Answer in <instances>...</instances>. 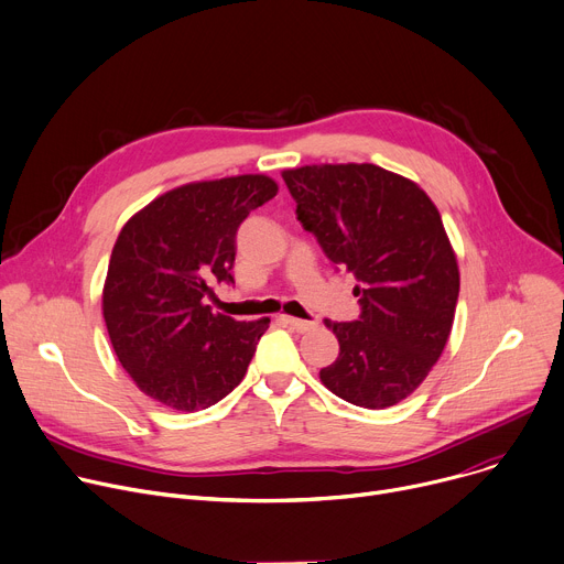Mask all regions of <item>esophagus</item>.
I'll return each instance as SVG.
<instances>
[{"label":"esophagus","mask_w":564,"mask_h":564,"mask_svg":"<svg viewBox=\"0 0 564 564\" xmlns=\"http://www.w3.org/2000/svg\"><path fill=\"white\" fill-rule=\"evenodd\" d=\"M281 322L294 330H311L315 328V322H306V319H299V317H292V315H281Z\"/></svg>","instance_id":"obj_1"}]
</instances>
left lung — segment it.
I'll list each match as a JSON object with an SVG mask.
<instances>
[{
  "instance_id": "8db88e82",
  "label": "left lung",
  "mask_w": 564,
  "mask_h": 564,
  "mask_svg": "<svg viewBox=\"0 0 564 564\" xmlns=\"http://www.w3.org/2000/svg\"><path fill=\"white\" fill-rule=\"evenodd\" d=\"M296 219L358 281L356 322H328L340 356L319 371L340 399L381 410L429 377L454 326L460 272L422 187L371 163L283 170Z\"/></svg>"
}]
</instances>
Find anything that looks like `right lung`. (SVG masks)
Instances as JSON below:
<instances>
[{
  "label": "right lung",
  "instance_id": "add662e5",
  "mask_svg": "<svg viewBox=\"0 0 564 564\" xmlns=\"http://www.w3.org/2000/svg\"><path fill=\"white\" fill-rule=\"evenodd\" d=\"M276 193L265 174L185 183L122 227L101 308L118 360L147 397L195 412L245 379L270 319L236 322L204 299L215 281H234L238 227Z\"/></svg>",
  "mask_w": 564,
  "mask_h": 564
}]
</instances>
